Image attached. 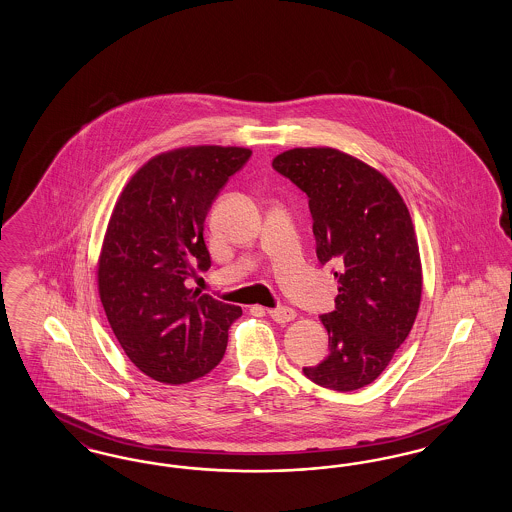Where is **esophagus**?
Wrapping results in <instances>:
<instances>
[{"mask_svg":"<svg viewBox=\"0 0 512 512\" xmlns=\"http://www.w3.org/2000/svg\"><path fill=\"white\" fill-rule=\"evenodd\" d=\"M268 315H270L274 322L284 324V322H290V320L295 318V311H293L292 307H276V309H270Z\"/></svg>","mask_w":512,"mask_h":512,"instance_id":"34e87169","label":"esophagus"}]
</instances>
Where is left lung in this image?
Returning a JSON list of instances; mask_svg holds the SVG:
<instances>
[{"instance_id":"obj_1","label":"left lung","mask_w":512,"mask_h":512,"mask_svg":"<svg viewBox=\"0 0 512 512\" xmlns=\"http://www.w3.org/2000/svg\"><path fill=\"white\" fill-rule=\"evenodd\" d=\"M272 169L309 197L320 265H334L336 311L322 315L328 357L303 374L322 388L361 390L407 340L422 295L413 220L390 180L332 147H295Z\"/></svg>"}]
</instances>
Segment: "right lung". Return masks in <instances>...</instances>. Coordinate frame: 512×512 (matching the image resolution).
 Returning <instances> with one entry per match:
<instances>
[{"label":"right lung","instance_id":"obj_1","mask_svg":"<svg viewBox=\"0 0 512 512\" xmlns=\"http://www.w3.org/2000/svg\"><path fill=\"white\" fill-rule=\"evenodd\" d=\"M245 147L174 149L147 161L113 209L98 265L99 297L128 359L149 378L186 384L219 365L242 309L186 288L211 257L205 217Z\"/></svg>","mask_w":512,"mask_h":512}]
</instances>
